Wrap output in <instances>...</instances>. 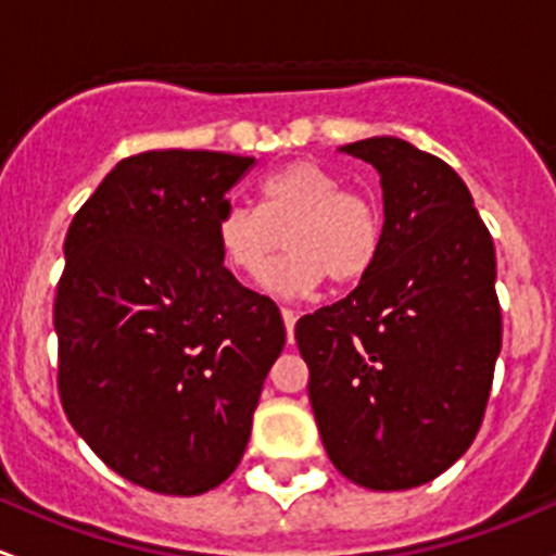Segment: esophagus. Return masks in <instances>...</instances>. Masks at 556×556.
<instances>
[{
	"label": "esophagus",
	"instance_id": "34e87169",
	"mask_svg": "<svg viewBox=\"0 0 556 556\" xmlns=\"http://www.w3.org/2000/svg\"><path fill=\"white\" fill-rule=\"evenodd\" d=\"M280 318L286 324V334H289V342L294 340V324H296V313L289 311V307H280Z\"/></svg>",
	"mask_w": 556,
	"mask_h": 556
}]
</instances>
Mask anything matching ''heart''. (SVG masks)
<instances>
[{
	"label": "heart",
	"instance_id": "heart-1",
	"mask_svg": "<svg viewBox=\"0 0 556 556\" xmlns=\"http://www.w3.org/2000/svg\"><path fill=\"white\" fill-rule=\"evenodd\" d=\"M289 245L265 283L280 296H302L324 278L358 283L375 267L386 238L382 211L369 194L345 190L340 176L316 160H291L256 185V205H222L216 240L225 262L245 278H260Z\"/></svg>",
	"mask_w": 556,
	"mask_h": 556
}]
</instances>
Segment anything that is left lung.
Wrapping results in <instances>:
<instances>
[{
  "label": "left lung",
  "instance_id": "8db88e82",
  "mask_svg": "<svg viewBox=\"0 0 556 556\" xmlns=\"http://www.w3.org/2000/svg\"><path fill=\"white\" fill-rule=\"evenodd\" d=\"M342 152L380 174L386 238L345 300L296 320L313 415L337 471L409 490L477 439L501 353L495 245L460 176L377 136Z\"/></svg>",
  "mask_w": 556,
  "mask_h": 556
}]
</instances>
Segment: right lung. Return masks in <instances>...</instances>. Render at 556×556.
<instances>
[{"instance_id": "obj_1", "label": "right lung", "mask_w": 556, "mask_h": 556, "mask_svg": "<svg viewBox=\"0 0 556 556\" xmlns=\"http://www.w3.org/2000/svg\"><path fill=\"white\" fill-rule=\"evenodd\" d=\"M254 157L152 150L119 160L74 214L55 291L59 396L112 471L200 495L238 468L283 351L270 296L222 262L216 219Z\"/></svg>"}]
</instances>
